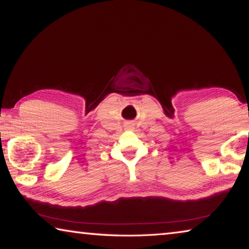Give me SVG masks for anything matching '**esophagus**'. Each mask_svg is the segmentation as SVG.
<instances>
[{
	"instance_id": "obj_1",
	"label": "esophagus",
	"mask_w": 249,
	"mask_h": 249,
	"mask_svg": "<svg viewBox=\"0 0 249 249\" xmlns=\"http://www.w3.org/2000/svg\"><path fill=\"white\" fill-rule=\"evenodd\" d=\"M126 127H127L128 129H130V128H134V124H133V123H130V122H129V123L126 124Z\"/></svg>"
}]
</instances>
